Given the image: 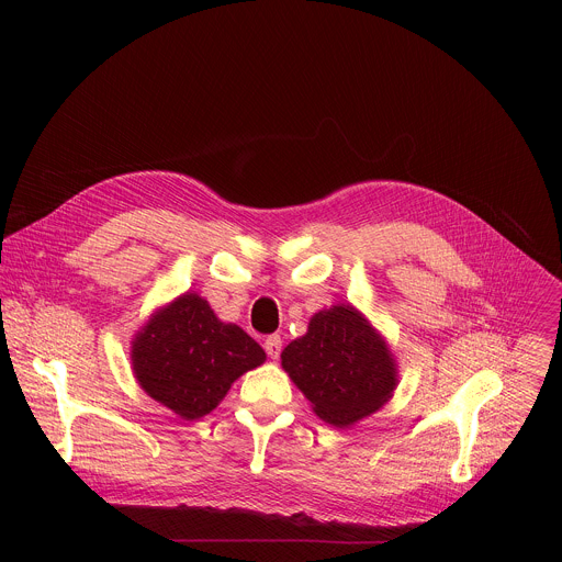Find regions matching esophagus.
Segmentation results:
<instances>
[{
  "instance_id": "esophagus-1",
  "label": "esophagus",
  "mask_w": 562,
  "mask_h": 562,
  "mask_svg": "<svg viewBox=\"0 0 562 562\" xmlns=\"http://www.w3.org/2000/svg\"><path fill=\"white\" fill-rule=\"evenodd\" d=\"M265 351L269 353V358L278 360V358H280V351H282V340H280V336H269V338L265 340Z\"/></svg>"
}]
</instances>
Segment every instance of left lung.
Here are the masks:
<instances>
[{"label": "left lung", "instance_id": "1", "mask_svg": "<svg viewBox=\"0 0 562 562\" xmlns=\"http://www.w3.org/2000/svg\"><path fill=\"white\" fill-rule=\"evenodd\" d=\"M280 360L313 414L340 429L382 409L397 386L386 338L349 302L313 313Z\"/></svg>", "mask_w": 562, "mask_h": 562}]
</instances>
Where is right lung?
<instances>
[{"mask_svg": "<svg viewBox=\"0 0 562 562\" xmlns=\"http://www.w3.org/2000/svg\"><path fill=\"white\" fill-rule=\"evenodd\" d=\"M267 360L265 349L187 291L157 306L131 340V369L146 395L184 420L211 414L231 384Z\"/></svg>", "mask_w": 562, "mask_h": 562, "instance_id": "1", "label": "right lung"}]
</instances>
